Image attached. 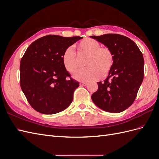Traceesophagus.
Instances as JSON below:
<instances>
[{"label": "esophagus", "mask_w": 159, "mask_h": 159, "mask_svg": "<svg viewBox=\"0 0 159 159\" xmlns=\"http://www.w3.org/2000/svg\"><path fill=\"white\" fill-rule=\"evenodd\" d=\"M80 85H81V86H86L88 85V83H86V82H83V81H81V82H80Z\"/></svg>", "instance_id": "1"}]
</instances>
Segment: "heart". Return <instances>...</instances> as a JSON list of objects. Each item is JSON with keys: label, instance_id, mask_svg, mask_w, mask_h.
Returning a JSON list of instances; mask_svg holds the SVG:
<instances>
[{"label": "heart", "instance_id": "obj_1", "mask_svg": "<svg viewBox=\"0 0 159 159\" xmlns=\"http://www.w3.org/2000/svg\"><path fill=\"white\" fill-rule=\"evenodd\" d=\"M80 57L88 56L85 61L88 66L84 70L77 71L74 78L81 81H93L107 76L114 64V54L107 47H101L100 43L91 38H86L78 44ZM62 64L69 73L73 74L79 68L80 60L73 47L65 50L62 55Z\"/></svg>", "mask_w": 159, "mask_h": 159}]
</instances>
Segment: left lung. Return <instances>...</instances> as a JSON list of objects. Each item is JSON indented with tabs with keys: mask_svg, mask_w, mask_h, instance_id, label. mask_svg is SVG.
I'll return each mask as SVG.
<instances>
[{
	"mask_svg": "<svg viewBox=\"0 0 159 159\" xmlns=\"http://www.w3.org/2000/svg\"><path fill=\"white\" fill-rule=\"evenodd\" d=\"M91 38L104 44L114 54V64L103 82L91 95L98 107L110 113H120L135 99L144 77V59L141 50L130 38L107 34Z\"/></svg>",
	"mask_w": 159,
	"mask_h": 159,
	"instance_id": "8db88e82",
	"label": "left lung"
}]
</instances>
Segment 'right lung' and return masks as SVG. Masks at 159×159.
Masks as SVG:
<instances>
[{"label": "right lung", "mask_w": 159, "mask_h": 159, "mask_svg": "<svg viewBox=\"0 0 159 159\" xmlns=\"http://www.w3.org/2000/svg\"><path fill=\"white\" fill-rule=\"evenodd\" d=\"M81 38L48 35L32 42L26 50L20 65V87L38 112L59 113L73 101L80 84L64 68L61 58L67 48Z\"/></svg>", "instance_id": "add662e5"}]
</instances>
